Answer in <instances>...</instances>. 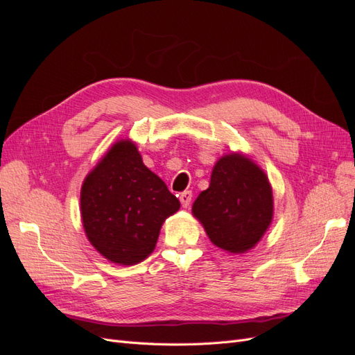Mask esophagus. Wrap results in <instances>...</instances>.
<instances>
[{"label": "esophagus", "instance_id": "34e87169", "mask_svg": "<svg viewBox=\"0 0 355 355\" xmlns=\"http://www.w3.org/2000/svg\"><path fill=\"white\" fill-rule=\"evenodd\" d=\"M192 200V192L191 191H184L179 194V201L182 204V207H188Z\"/></svg>", "mask_w": 355, "mask_h": 355}]
</instances>
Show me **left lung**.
Masks as SVG:
<instances>
[{
  "instance_id": "8db88e82",
  "label": "left lung",
  "mask_w": 355,
  "mask_h": 355,
  "mask_svg": "<svg viewBox=\"0 0 355 355\" xmlns=\"http://www.w3.org/2000/svg\"><path fill=\"white\" fill-rule=\"evenodd\" d=\"M192 214L219 249L240 254L262 240L274 216L272 187L265 171L241 153L222 155Z\"/></svg>"
}]
</instances>
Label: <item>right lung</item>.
<instances>
[{"label": "right lung", "mask_w": 355, "mask_h": 355, "mask_svg": "<svg viewBox=\"0 0 355 355\" xmlns=\"http://www.w3.org/2000/svg\"><path fill=\"white\" fill-rule=\"evenodd\" d=\"M80 201L90 244L105 259L127 266L154 252L164 220L180 209L130 139L116 141L85 176Z\"/></svg>", "instance_id": "1"}]
</instances>
